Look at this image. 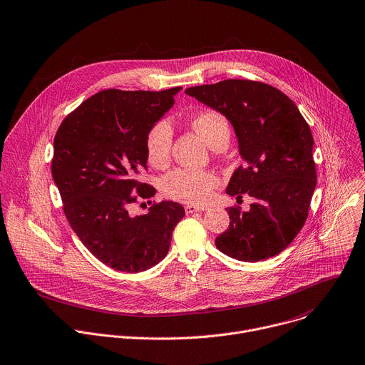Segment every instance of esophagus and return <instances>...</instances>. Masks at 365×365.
Segmentation results:
<instances>
[{"label": "esophagus", "mask_w": 365, "mask_h": 365, "mask_svg": "<svg viewBox=\"0 0 365 365\" xmlns=\"http://www.w3.org/2000/svg\"><path fill=\"white\" fill-rule=\"evenodd\" d=\"M186 213H196V212H203L207 210V206H197V205H187L185 206Z\"/></svg>", "instance_id": "esophagus-1"}]
</instances>
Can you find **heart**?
I'll use <instances>...</instances> for the list:
<instances>
[{"label":"heart","mask_w":365,"mask_h":365,"mask_svg":"<svg viewBox=\"0 0 365 365\" xmlns=\"http://www.w3.org/2000/svg\"><path fill=\"white\" fill-rule=\"evenodd\" d=\"M192 129L207 143L209 148L225 149L230 140V126L217 111H202L190 120ZM173 132L166 120L153 123L145 136V150L149 163L155 168H165L170 160ZM217 176L209 170L175 169L163 176L162 192L185 203L200 205L210 199L217 186Z\"/></svg>","instance_id":"obj_1"}]
</instances>
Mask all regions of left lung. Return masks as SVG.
<instances>
[{
	"label": "left lung",
	"mask_w": 365,
	"mask_h": 365,
	"mask_svg": "<svg viewBox=\"0 0 365 365\" xmlns=\"http://www.w3.org/2000/svg\"><path fill=\"white\" fill-rule=\"evenodd\" d=\"M185 93L230 121L244 165L233 172L226 193L255 199L248 212L226 209L229 227L216 237V248L244 262L278 255L302 229L317 186L305 118L288 96L261 81L229 78Z\"/></svg>",
	"instance_id": "obj_1"
}]
</instances>
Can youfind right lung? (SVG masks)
Returning a JSON list of instances; mask_svg holds the SVG:
<instances>
[{"label": "right lung", "mask_w": 365, "mask_h": 365, "mask_svg": "<svg viewBox=\"0 0 365 365\" xmlns=\"http://www.w3.org/2000/svg\"><path fill=\"white\" fill-rule=\"evenodd\" d=\"M178 91H98L56 133L51 173L66 217L83 245L115 271L135 274L159 264L185 216L183 206L172 200L155 203L146 215L129 213L139 196L155 195V187L139 182L148 168L145 136Z\"/></svg>", "instance_id": "right-lung-1"}]
</instances>
